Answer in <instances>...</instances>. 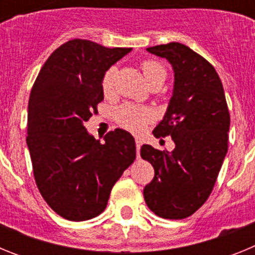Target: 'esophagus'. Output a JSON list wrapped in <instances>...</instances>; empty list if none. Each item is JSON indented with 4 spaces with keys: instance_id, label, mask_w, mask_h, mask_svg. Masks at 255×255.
Returning <instances> with one entry per match:
<instances>
[{
    "instance_id": "esophagus-1",
    "label": "esophagus",
    "mask_w": 255,
    "mask_h": 255,
    "mask_svg": "<svg viewBox=\"0 0 255 255\" xmlns=\"http://www.w3.org/2000/svg\"><path fill=\"white\" fill-rule=\"evenodd\" d=\"M135 145H136V153H138L139 155V150H140V147H141V140L139 138L135 139Z\"/></svg>"
}]
</instances>
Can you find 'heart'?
Returning a JSON list of instances; mask_svg holds the SVG:
<instances>
[{
    "mask_svg": "<svg viewBox=\"0 0 255 255\" xmlns=\"http://www.w3.org/2000/svg\"><path fill=\"white\" fill-rule=\"evenodd\" d=\"M141 70L149 84L157 82V80H164L166 78V69L161 62L155 60H144L141 61ZM115 75H116V67L111 66L106 70V73L102 76V92L108 96L114 91ZM153 119V112L147 107H140L131 103H124L120 107L116 108L115 111V120L117 124L126 130L132 132H139L145 128L148 123Z\"/></svg>",
    "mask_w": 255,
    "mask_h": 255,
    "instance_id": "b5f03b06",
    "label": "heart"
}]
</instances>
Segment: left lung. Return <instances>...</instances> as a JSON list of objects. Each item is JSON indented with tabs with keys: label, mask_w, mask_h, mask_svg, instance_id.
Instances as JSON below:
<instances>
[{
	"label": "left lung",
	"mask_w": 255,
	"mask_h": 255,
	"mask_svg": "<svg viewBox=\"0 0 255 255\" xmlns=\"http://www.w3.org/2000/svg\"><path fill=\"white\" fill-rule=\"evenodd\" d=\"M147 51L167 58L175 71L170 106L153 130L155 138L171 135L175 149L141 145V158L154 168L144 199L154 215L182 220L203 206L213 190L229 147V107L217 71L199 53L177 42Z\"/></svg>",
	"instance_id": "8db88e82"
}]
</instances>
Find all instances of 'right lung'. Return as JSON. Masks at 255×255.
<instances>
[{"label":"right lung","instance_id":"1","mask_svg":"<svg viewBox=\"0 0 255 255\" xmlns=\"http://www.w3.org/2000/svg\"><path fill=\"white\" fill-rule=\"evenodd\" d=\"M130 51L71 39L52 52L31 88L26 144L35 184L47 204L66 220L101 215L135 159L131 134L116 129L102 144L84 126L103 101V74Z\"/></svg>","mask_w":255,"mask_h":255}]
</instances>
